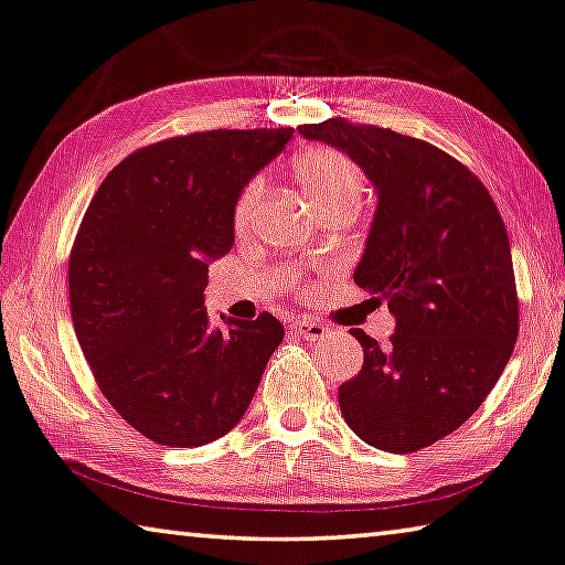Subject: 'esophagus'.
Wrapping results in <instances>:
<instances>
[{"label":"esophagus","mask_w":565,"mask_h":565,"mask_svg":"<svg viewBox=\"0 0 565 565\" xmlns=\"http://www.w3.org/2000/svg\"><path fill=\"white\" fill-rule=\"evenodd\" d=\"M290 330H292L295 335H298V338L310 340V343H320V340H326V338H328V328L322 326V322L308 320V318H302V320H292Z\"/></svg>","instance_id":"1"}]
</instances>
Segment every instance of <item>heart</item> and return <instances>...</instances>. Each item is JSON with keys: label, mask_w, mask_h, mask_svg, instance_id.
Wrapping results in <instances>:
<instances>
[{"label": "heart", "mask_w": 565, "mask_h": 565, "mask_svg": "<svg viewBox=\"0 0 565 565\" xmlns=\"http://www.w3.org/2000/svg\"><path fill=\"white\" fill-rule=\"evenodd\" d=\"M292 172L305 190V195H308L310 205L318 212L332 205H358L363 200V170L358 168L353 157L335 150V147H308V150L295 157ZM260 195L263 182L257 178L249 180L243 192H239L233 210L235 233H245L249 227V220L255 215Z\"/></svg>", "instance_id": "heart-1"}]
</instances>
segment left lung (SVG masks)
Returning <instances> with one entry per match:
<instances>
[{
	"label": "left lung",
	"mask_w": 565,
	"mask_h": 565,
	"mask_svg": "<svg viewBox=\"0 0 565 565\" xmlns=\"http://www.w3.org/2000/svg\"><path fill=\"white\" fill-rule=\"evenodd\" d=\"M300 135L348 152L377 210L353 280L395 316L391 343L350 330L363 367L340 385L350 430L413 452L458 430L501 377L518 340L511 245L491 192L436 145L332 117Z\"/></svg>",
	"instance_id": "1"
}]
</instances>
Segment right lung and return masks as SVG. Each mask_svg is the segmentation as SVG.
Segmentation results:
<instances>
[{
  "label": "right lung",
  "instance_id": "1",
  "mask_svg": "<svg viewBox=\"0 0 565 565\" xmlns=\"http://www.w3.org/2000/svg\"><path fill=\"white\" fill-rule=\"evenodd\" d=\"M292 127L210 129L127 154L70 253V310L95 383L157 446L198 448L243 418L285 330L270 312L212 328L207 263L235 243L245 184Z\"/></svg>",
  "mask_w": 565,
  "mask_h": 565
}]
</instances>
